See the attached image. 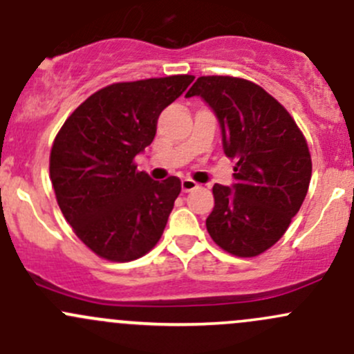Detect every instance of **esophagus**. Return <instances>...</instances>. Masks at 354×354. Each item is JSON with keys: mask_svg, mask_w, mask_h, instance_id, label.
<instances>
[{"mask_svg": "<svg viewBox=\"0 0 354 354\" xmlns=\"http://www.w3.org/2000/svg\"><path fill=\"white\" fill-rule=\"evenodd\" d=\"M197 187H198V183H195V181L190 180V178H185V180H181V190L183 192H192V190H195Z\"/></svg>", "mask_w": 354, "mask_h": 354, "instance_id": "obj_1", "label": "esophagus"}]
</instances>
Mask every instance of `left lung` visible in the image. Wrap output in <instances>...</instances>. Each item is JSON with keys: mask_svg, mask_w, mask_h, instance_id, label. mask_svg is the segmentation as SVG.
Masks as SVG:
<instances>
[{"mask_svg": "<svg viewBox=\"0 0 354 354\" xmlns=\"http://www.w3.org/2000/svg\"><path fill=\"white\" fill-rule=\"evenodd\" d=\"M194 95L216 114L224 154L238 159L234 183L214 185L207 231L233 255H260L286 233L306 197L308 145L291 114L253 82L200 77L185 97Z\"/></svg>", "mask_w": 354, "mask_h": 354, "instance_id": "obj_1", "label": "left lung"}]
</instances>
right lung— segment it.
Listing matches in <instances>:
<instances>
[{
    "mask_svg": "<svg viewBox=\"0 0 354 354\" xmlns=\"http://www.w3.org/2000/svg\"><path fill=\"white\" fill-rule=\"evenodd\" d=\"M192 82L173 75L108 85L56 135L49 157L56 200L75 234L102 259L130 262L162 236L181 181H154L133 159L154 140L162 109Z\"/></svg>",
    "mask_w": 354,
    "mask_h": 354,
    "instance_id": "obj_1",
    "label": "right lung"
}]
</instances>
